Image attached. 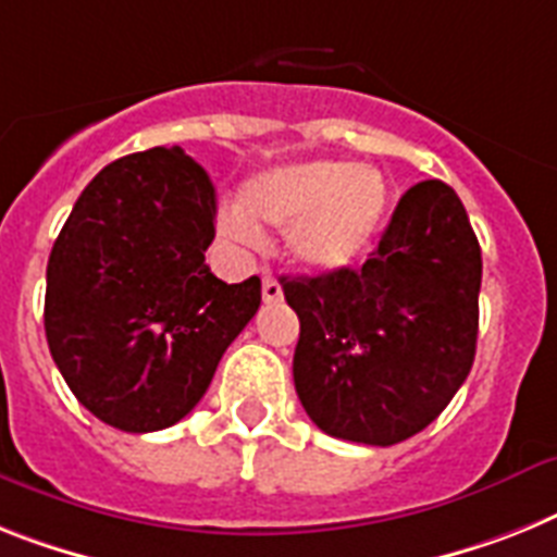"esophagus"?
Returning <instances> with one entry per match:
<instances>
[{
  "mask_svg": "<svg viewBox=\"0 0 557 557\" xmlns=\"http://www.w3.org/2000/svg\"><path fill=\"white\" fill-rule=\"evenodd\" d=\"M283 300V286L277 283V277L265 274L263 277V302H277Z\"/></svg>",
  "mask_w": 557,
  "mask_h": 557,
  "instance_id": "1",
  "label": "esophagus"
}]
</instances>
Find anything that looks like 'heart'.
I'll return each mask as SVG.
<instances>
[{"mask_svg":"<svg viewBox=\"0 0 557 557\" xmlns=\"http://www.w3.org/2000/svg\"><path fill=\"white\" fill-rule=\"evenodd\" d=\"M382 172L343 158L274 166L243 186V209L221 214V235L260 246L263 228H286V249L308 271L345 269L371 246L387 214Z\"/></svg>","mask_w":557,"mask_h":557,"instance_id":"obj_1","label":"heart"}]
</instances>
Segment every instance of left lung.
<instances>
[{"mask_svg":"<svg viewBox=\"0 0 557 557\" xmlns=\"http://www.w3.org/2000/svg\"><path fill=\"white\" fill-rule=\"evenodd\" d=\"M300 317L294 387L334 438L391 447L450 405L475 359L481 249L459 195H401L359 269L280 280Z\"/></svg>","mask_w":557,"mask_h":557,"instance_id":"obj_1","label":"left lung"}]
</instances>
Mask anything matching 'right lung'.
Listing matches in <instances>:
<instances>
[{
	"label": "right lung",
	"mask_w": 557,
	"mask_h": 557,
	"mask_svg": "<svg viewBox=\"0 0 557 557\" xmlns=\"http://www.w3.org/2000/svg\"><path fill=\"white\" fill-rule=\"evenodd\" d=\"M218 195L181 147L107 163L48 260L45 334L96 419L124 433L181 422L260 308V277L209 271Z\"/></svg>",
	"instance_id": "obj_1"
}]
</instances>
